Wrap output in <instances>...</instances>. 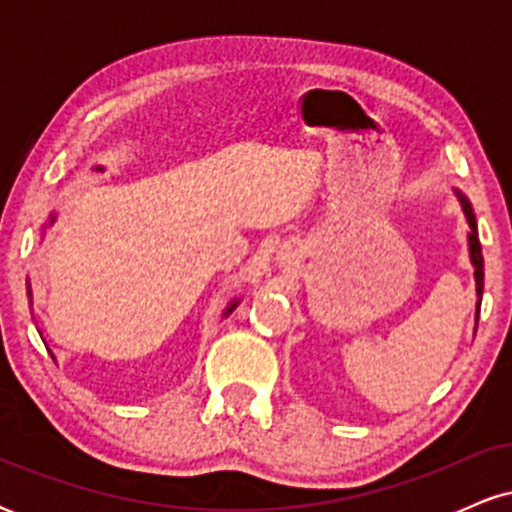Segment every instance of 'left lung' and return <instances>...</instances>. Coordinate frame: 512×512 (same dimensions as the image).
<instances>
[{"label":"left lung","mask_w":512,"mask_h":512,"mask_svg":"<svg viewBox=\"0 0 512 512\" xmlns=\"http://www.w3.org/2000/svg\"><path fill=\"white\" fill-rule=\"evenodd\" d=\"M455 195L460 197L464 219H467L469 233H467V245H469V262L474 267V284H477V320H479V305H481V293H484V255H481V243L477 233V216H474L472 204L462 195L460 190H455Z\"/></svg>","instance_id":"obj_1"}]
</instances>
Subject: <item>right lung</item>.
<instances>
[{
    "instance_id": "1",
    "label": "right lung",
    "mask_w": 512,
    "mask_h": 512,
    "mask_svg": "<svg viewBox=\"0 0 512 512\" xmlns=\"http://www.w3.org/2000/svg\"><path fill=\"white\" fill-rule=\"evenodd\" d=\"M96 170H103L101 166H98ZM55 219H57V216L55 214H50V219H48V223H43V233H45V228H48V226H52V223H55ZM28 298H31V303H33V291H31V284H28ZM240 301H238V298H233V301L231 303H228V308L226 310H223V317H228V315H231L233 313V310H236V305H238Z\"/></svg>"
}]
</instances>
